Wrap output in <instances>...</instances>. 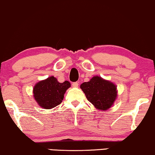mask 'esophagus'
Here are the masks:
<instances>
[{
  "label": "esophagus",
  "mask_w": 155,
  "mask_h": 155,
  "mask_svg": "<svg viewBox=\"0 0 155 155\" xmlns=\"http://www.w3.org/2000/svg\"><path fill=\"white\" fill-rule=\"evenodd\" d=\"M72 86L74 87V88H77L78 86V82H74L72 84Z\"/></svg>",
  "instance_id": "1"
}]
</instances>
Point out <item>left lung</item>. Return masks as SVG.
<instances>
[{"label": "left lung", "mask_w": 155, "mask_h": 155, "mask_svg": "<svg viewBox=\"0 0 155 155\" xmlns=\"http://www.w3.org/2000/svg\"><path fill=\"white\" fill-rule=\"evenodd\" d=\"M80 87L86 98L97 110L105 111L110 109L117 96L116 85L97 76L83 83Z\"/></svg>", "instance_id": "left-lung-1"}]
</instances>
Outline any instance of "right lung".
Instances as JSON below:
<instances>
[{
    "instance_id": "add662e5",
    "label": "right lung",
    "mask_w": 155,
    "mask_h": 155,
    "mask_svg": "<svg viewBox=\"0 0 155 155\" xmlns=\"http://www.w3.org/2000/svg\"><path fill=\"white\" fill-rule=\"evenodd\" d=\"M70 86L69 81L60 83L53 76L35 85L33 90L34 99L41 107L50 110L62 102L65 92Z\"/></svg>"
}]
</instances>
